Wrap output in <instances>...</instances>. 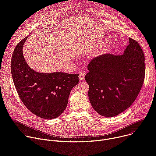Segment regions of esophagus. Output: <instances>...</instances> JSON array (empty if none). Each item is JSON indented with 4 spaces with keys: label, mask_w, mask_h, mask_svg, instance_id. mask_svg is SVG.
Masks as SVG:
<instances>
[{
    "label": "esophagus",
    "mask_w": 156,
    "mask_h": 156,
    "mask_svg": "<svg viewBox=\"0 0 156 156\" xmlns=\"http://www.w3.org/2000/svg\"><path fill=\"white\" fill-rule=\"evenodd\" d=\"M84 76H85V73H84L80 74V75H79V78H80V80H83L84 78Z\"/></svg>",
    "instance_id": "obj_1"
}]
</instances>
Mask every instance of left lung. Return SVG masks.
I'll return each instance as SVG.
<instances>
[{
  "mask_svg": "<svg viewBox=\"0 0 156 156\" xmlns=\"http://www.w3.org/2000/svg\"><path fill=\"white\" fill-rule=\"evenodd\" d=\"M129 45L122 55L105 54L87 65L85 76L88 96L96 112L105 117H114L128 108L143 86L146 66L141 47L129 38Z\"/></svg>",
  "mask_w": 156,
  "mask_h": 156,
  "instance_id": "1",
  "label": "left lung"
}]
</instances>
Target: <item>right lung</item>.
Here are the masks:
<instances>
[{
    "mask_svg": "<svg viewBox=\"0 0 156 156\" xmlns=\"http://www.w3.org/2000/svg\"><path fill=\"white\" fill-rule=\"evenodd\" d=\"M27 38L18 43L12 57L11 72L16 91L33 114L44 119L57 118L66 108L70 91L79 82V74L44 73L32 70L22 52Z\"/></svg>",
    "mask_w": 156,
    "mask_h": 156,
    "instance_id": "add662e5",
    "label": "right lung"
}]
</instances>
